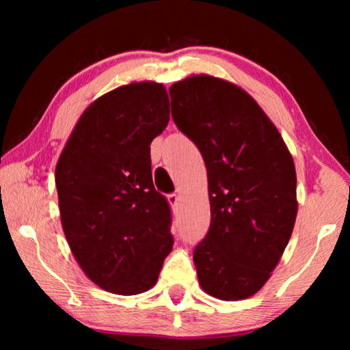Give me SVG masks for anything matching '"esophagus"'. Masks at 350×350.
Here are the masks:
<instances>
[{
	"mask_svg": "<svg viewBox=\"0 0 350 350\" xmlns=\"http://www.w3.org/2000/svg\"><path fill=\"white\" fill-rule=\"evenodd\" d=\"M179 200H180L179 194H176V193H171V194H168V202H170V205H171V206H173V208H176V206L179 205Z\"/></svg>",
	"mask_w": 350,
	"mask_h": 350,
	"instance_id": "obj_1",
	"label": "esophagus"
}]
</instances>
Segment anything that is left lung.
I'll list each match as a JSON object with an SVG mask.
<instances>
[{
    "label": "left lung",
    "instance_id": "left-lung-1",
    "mask_svg": "<svg viewBox=\"0 0 350 350\" xmlns=\"http://www.w3.org/2000/svg\"><path fill=\"white\" fill-rule=\"evenodd\" d=\"M176 126L202 154L211 208L194 248L200 287L224 301L250 298L269 281L298 213L296 171L280 131L233 83L193 75L170 88Z\"/></svg>",
    "mask_w": 350,
    "mask_h": 350
}]
</instances>
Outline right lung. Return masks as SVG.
<instances>
[{
  "label": "right lung",
  "instance_id": "obj_1",
  "mask_svg": "<svg viewBox=\"0 0 350 350\" xmlns=\"http://www.w3.org/2000/svg\"><path fill=\"white\" fill-rule=\"evenodd\" d=\"M170 122L161 83L120 86L83 112L55 168L63 232L86 276L137 295L173 250L168 200L156 191L150 145Z\"/></svg>",
  "mask_w": 350,
  "mask_h": 350
}]
</instances>
